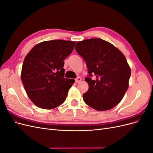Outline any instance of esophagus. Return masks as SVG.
<instances>
[{"instance_id": "esophagus-1", "label": "esophagus", "mask_w": 153, "mask_h": 153, "mask_svg": "<svg viewBox=\"0 0 153 153\" xmlns=\"http://www.w3.org/2000/svg\"><path fill=\"white\" fill-rule=\"evenodd\" d=\"M81 80H82L81 78L80 77H78V78H76V79H75V82L76 83H80L81 82Z\"/></svg>"}]
</instances>
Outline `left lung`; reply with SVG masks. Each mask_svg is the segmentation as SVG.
I'll use <instances>...</instances> for the list:
<instances>
[{"instance_id": "left-lung-1", "label": "left lung", "mask_w": 153, "mask_h": 153, "mask_svg": "<svg viewBox=\"0 0 153 153\" xmlns=\"http://www.w3.org/2000/svg\"><path fill=\"white\" fill-rule=\"evenodd\" d=\"M75 50L85 60L90 76L85 78L89 85L83 95L85 103L98 111L112 109L129 87L131 69L126 57L114 45L100 38L78 41ZM92 74L95 80L91 79Z\"/></svg>"}]
</instances>
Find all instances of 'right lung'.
<instances>
[{"label": "right lung", "instance_id": "obj_1", "mask_svg": "<svg viewBox=\"0 0 153 153\" xmlns=\"http://www.w3.org/2000/svg\"><path fill=\"white\" fill-rule=\"evenodd\" d=\"M75 41H45L25 56L21 80L31 101L39 108L52 109L66 100L75 80L65 78L64 60L73 52Z\"/></svg>", "mask_w": 153, "mask_h": 153}]
</instances>
